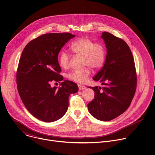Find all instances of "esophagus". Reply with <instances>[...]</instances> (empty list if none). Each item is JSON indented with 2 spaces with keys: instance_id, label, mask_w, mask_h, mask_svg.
Here are the masks:
<instances>
[{
  "instance_id": "obj_1",
  "label": "esophagus",
  "mask_w": 155,
  "mask_h": 155,
  "mask_svg": "<svg viewBox=\"0 0 155 155\" xmlns=\"http://www.w3.org/2000/svg\"><path fill=\"white\" fill-rule=\"evenodd\" d=\"M78 88H79V90H80V91H81V90H84L85 87H86L84 86L81 85V84H78Z\"/></svg>"
}]
</instances>
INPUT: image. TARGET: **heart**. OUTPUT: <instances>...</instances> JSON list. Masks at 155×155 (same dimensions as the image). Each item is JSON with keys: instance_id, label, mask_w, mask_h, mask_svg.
Instances as JSON below:
<instances>
[{"instance_id": "heart-1", "label": "heart", "mask_w": 155, "mask_h": 155, "mask_svg": "<svg viewBox=\"0 0 155 155\" xmlns=\"http://www.w3.org/2000/svg\"><path fill=\"white\" fill-rule=\"evenodd\" d=\"M70 49L74 53L83 57L84 65H88L94 69H99L104 64L105 50L101 43H95L87 38H80L71 43ZM69 59L70 57L67 52L62 51L59 53L58 61L61 68H67ZM91 74V69L86 68L82 70L72 71L68 75V77L72 81L84 83L89 79Z\"/></svg>"}]
</instances>
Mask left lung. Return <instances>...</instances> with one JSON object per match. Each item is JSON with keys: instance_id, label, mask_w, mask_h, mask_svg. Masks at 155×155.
Wrapping results in <instances>:
<instances>
[{"instance_id": "8db88e82", "label": "left lung", "mask_w": 155, "mask_h": 155, "mask_svg": "<svg viewBox=\"0 0 155 155\" xmlns=\"http://www.w3.org/2000/svg\"><path fill=\"white\" fill-rule=\"evenodd\" d=\"M107 48L103 68L93 77L103 87H88L94 99L87 104L88 111L101 121H110L129 107L136 93L137 75L134 60L127 44L121 38L104 32L101 37Z\"/></svg>"}]
</instances>
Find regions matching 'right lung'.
<instances>
[{
    "label": "right lung",
    "mask_w": 155,
    "mask_h": 155,
    "mask_svg": "<svg viewBox=\"0 0 155 155\" xmlns=\"http://www.w3.org/2000/svg\"><path fill=\"white\" fill-rule=\"evenodd\" d=\"M74 37L68 32L43 34L29 42L22 52L16 74L18 91L31 114L42 121L62 118L68 110L70 94L78 90L77 84L69 80L63 81L58 88L50 84L63 80L59 74L58 56Z\"/></svg>",
    "instance_id": "add662e5"
}]
</instances>
